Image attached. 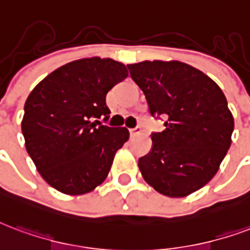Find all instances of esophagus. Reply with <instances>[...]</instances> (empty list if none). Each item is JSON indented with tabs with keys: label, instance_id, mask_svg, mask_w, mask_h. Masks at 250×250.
<instances>
[{
	"label": "esophagus",
	"instance_id": "esophagus-1",
	"mask_svg": "<svg viewBox=\"0 0 250 250\" xmlns=\"http://www.w3.org/2000/svg\"><path fill=\"white\" fill-rule=\"evenodd\" d=\"M140 132H142V128H140L139 125H136L135 128H131V130H130L131 136H136V135H139Z\"/></svg>",
	"mask_w": 250,
	"mask_h": 250
}]
</instances>
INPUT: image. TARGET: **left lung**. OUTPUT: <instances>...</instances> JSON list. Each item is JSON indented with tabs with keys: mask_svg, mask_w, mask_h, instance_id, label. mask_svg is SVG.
I'll use <instances>...</instances> for the list:
<instances>
[{
	"mask_svg": "<svg viewBox=\"0 0 250 250\" xmlns=\"http://www.w3.org/2000/svg\"><path fill=\"white\" fill-rule=\"evenodd\" d=\"M127 67L149 114L166 119V130L151 135L152 149L139 159L142 176L162 195H191L210 182L232 143L227 98L208 75L179 61Z\"/></svg>",
	"mask_w": 250,
	"mask_h": 250,
	"instance_id": "obj_1",
	"label": "left lung"
}]
</instances>
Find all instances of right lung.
<instances>
[{"instance_id":"add662e5","label":"right lung","mask_w":250,"mask_h":250,"mask_svg":"<svg viewBox=\"0 0 250 250\" xmlns=\"http://www.w3.org/2000/svg\"><path fill=\"white\" fill-rule=\"evenodd\" d=\"M127 75L111 58L78 59L49 74L27 97L21 125L26 151L57 191L84 195L104 182L130 132L94 119L108 120L107 92Z\"/></svg>"}]
</instances>
